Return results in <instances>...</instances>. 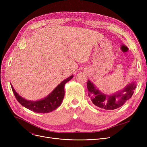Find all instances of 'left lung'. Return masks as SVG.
I'll return each mask as SVG.
<instances>
[{
	"label": "left lung",
	"mask_w": 147,
	"mask_h": 147,
	"mask_svg": "<svg viewBox=\"0 0 147 147\" xmlns=\"http://www.w3.org/2000/svg\"><path fill=\"white\" fill-rule=\"evenodd\" d=\"M136 86L135 82H132L117 94L107 96V95L101 94L90 80H88L87 83L88 96L93 104L101 109L111 110L117 109L124 105L133 95ZM121 92L123 93H121Z\"/></svg>",
	"instance_id": "left-lung-1"
}]
</instances>
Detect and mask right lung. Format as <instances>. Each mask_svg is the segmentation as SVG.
I'll return each instance as SVG.
<instances>
[{"mask_svg":"<svg viewBox=\"0 0 147 147\" xmlns=\"http://www.w3.org/2000/svg\"><path fill=\"white\" fill-rule=\"evenodd\" d=\"M73 78V76L69 77L62 82L47 97L37 101H28V100L22 98L15 92L12 85L11 88L18 102L22 106L36 113H47L55 110L61 105L64 97L65 84L69 80H70Z\"/></svg>","mask_w":147,"mask_h":147,"instance_id":"1","label":"right lung"}]
</instances>
